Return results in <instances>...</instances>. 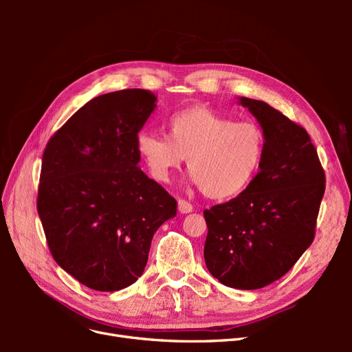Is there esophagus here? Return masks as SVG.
Instances as JSON below:
<instances>
[{"label": "esophagus", "mask_w": 352, "mask_h": 352, "mask_svg": "<svg viewBox=\"0 0 352 352\" xmlns=\"http://www.w3.org/2000/svg\"><path fill=\"white\" fill-rule=\"evenodd\" d=\"M177 208H179V212H182V214H188V212L192 211V204L190 202L185 201V199H179L177 202Z\"/></svg>", "instance_id": "1"}]
</instances>
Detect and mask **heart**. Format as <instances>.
<instances>
[{
    "label": "heart",
    "instance_id": "heart-1",
    "mask_svg": "<svg viewBox=\"0 0 352 352\" xmlns=\"http://www.w3.org/2000/svg\"><path fill=\"white\" fill-rule=\"evenodd\" d=\"M136 150L160 182H167L188 158L190 177L201 192L211 199H228L243 192L258 173L265 135L254 122L190 107L168 117L167 138L141 132Z\"/></svg>",
    "mask_w": 352,
    "mask_h": 352
}]
</instances>
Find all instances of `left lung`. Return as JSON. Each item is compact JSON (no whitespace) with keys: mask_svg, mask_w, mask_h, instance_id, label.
<instances>
[{"mask_svg":"<svg viewBox=\"0 0 352 352\" xmlns=\"http://www.w3.org/2000/svg\"><path fill=\"white\" fill-rule=\"evenodd\" d=\"M239 104L258 120L265 151L243 192L204 211V258L220 283L250 291L280 279L310 247L326 177L302 126L264 101Z\"/></svg>","mask_w":352,"mask_h":352,"instance_id":"8db88e82","label":"left lung"}]
</instances>
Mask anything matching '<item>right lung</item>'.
I'll return each mask as SVG.
<instances>
[{"label": "right lung", "instance_id": "obj_1", "mask_svg": "<svg viewBox=\"0 0 352 352\" xmlns=\"http://www.w3.org/2000/svg\"><path fill=\"white\" fill-rule=\"evenodd\" d=\"M145 89L100 95L51 136L42 155L38 214L56 263L101 292L144 273L157 229L177 202L138 166L136 136L155 109Z\"/></svg>", "mask_w": 352, "mask_h": 352}]
</instances>
